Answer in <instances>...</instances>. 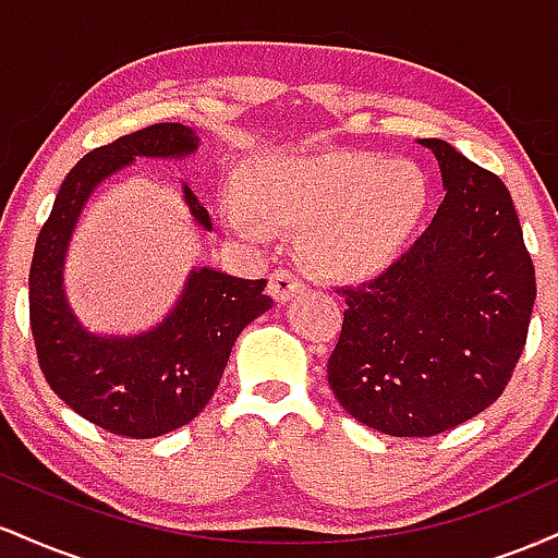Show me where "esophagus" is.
<instances>
[{
	"instance_id": "esophagus-1",
	"label": "esophagus",
	"mask_w": 558,
	"mask_h": 558,
	"mask_svg": "<svg viewBox=\"0 0 558 558\" xmlns=\"http://www.w3.org/2000/svg\"><path fill=\"white\" fill-rule=\"evenodd\" d=\"M270 293L280 304H286V301H293L304 293V280L291 270H275L270 278Z\"/></svg>"
}]
</instances>
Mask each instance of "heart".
<instances>
[{
  "label": "heart",
  "instance_id": "heart-1",
  "mask_svg": "<svg viewBox=\"0 0 558 558\" xmlns=\"http://www.w3.org/2000/svg\"><path fill=\"white\" fill-rule=\"evenodd\" d=\"M427 196L425 175L388 157L265 151L243 165L239 191L222 194V217L252 243L270 241L275 226L301 228L310 270L356 283L401 257Z\"/></svg>",
  "mask_w": 558,
  "mask_h": 558
}]
</instances>
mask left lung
<instances>
[{
	"mask_svg": "<svg viewBox=\"0 0 558 558\" xmlns=\"http://www.w3.org/2000/svg\"><path fill=\"white\" fill-rule=\"evenodd\" d=\"M430 228L369 283L341 288L328 383L345 412L396 438H430L488 409L520 362L535 267L509 189L440 138Z\"/></svg>",
	"mask_w": 558,
	"mask_h": 558,
	"instance_id": "1",
	"label": "left lung"
}]
</instances>
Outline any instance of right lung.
Listing matches in <instances>:
<instances>
[{
  "mask_svg": "<svg viewBox=\"0 0 558 558\" xmlns=\"http://www.w3.org/2000/svg\"><path fill=\"white\" fill-rule=\"evenodd\" d=\"M198 136L181 123H157L88 151L57 191L38 233L28 275V312L38 367L83 420L125 438H157L189 425L207 407L235 338L267 310V280H241L196 267L157 328L138 336H96L78 323L62 288V265L83 204L105 178L136 157L194 155ZM183 198L204 230L213 220L194 191Z\"/></svg>",
  "mask_w": 558,
  "mask_h": 558,
  "instance_id": "add662e5",
  "label": "right lung"
}]
</instances>
